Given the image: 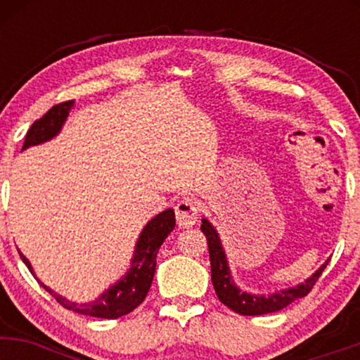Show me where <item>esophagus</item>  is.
Returning a JSON list of instances; mask_svg holds the SVG:
<instances>
[{
    "label": "esophagus",
    "instance_id": "34e87169",
    "mask_svg": "<svg viewBox=\"0 0 360 360\" xmlns=\"http://www.w3.org/2000/svg\"><path fill=\"white\" fill-rule=\"evenodd\" d=\"M176 218L177 225L181 229H189L200 218V206H198L196 201L189 200V198H184L179 203L176 205Z\"/></svg>",
    "mask_w": 360,
    "mask_h": 360
}]
</instances>
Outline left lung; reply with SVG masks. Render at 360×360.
I'll list each match as a JSON object with an SVG mask.
<instances>
[{
  "label": "left lung",
  "instance_id": "8db88e82",
  "mask_svg": "<svg viewBox=\"0 0 360 360\" xmlns=\"http://www.w3.org/2000/svg\"><path fill=\"white\" fill-rule=\"evenodd\" d=\"M201 232L206 235V240H208L210 264H212V283L214 291H217L218 300L225 307H229L235 313H238V315L257 316L266 315V313H274L286 308L292 301L304 298L311 291V288L315 286L318 278H320L326 264H328V260L325 264H321L308 279H304V283L298 284V286L281 289V291L271 292V295H254V292L242 291L235 284L232 272H230L229 260H226V254L223 250L220 235H218L217 229L206 218L201 220Z\"/></svg>",
  "mask_w": 360,
  "mask_h": 360
}]
</instances>
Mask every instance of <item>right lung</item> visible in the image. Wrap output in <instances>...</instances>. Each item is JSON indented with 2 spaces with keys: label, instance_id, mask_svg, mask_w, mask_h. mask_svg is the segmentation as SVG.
I'll use <instances>...</instances> for the list:
<instances>
[{
  "label": "right lung",
  "instance_id": "1",
  "mask_svg": "<svg viewBox=\"0 0 360 360\" xmlns=\"http://www.w3.org/2000/svg\"><path fill=\"white\" fill-rule=\"evenodd\" d=\"M74 106V101H65L59 103V105L52 106L42 118L34 122V125L30 127V130L27 131V137H25L23 148L39 146V143L49 142L56 137L57 134L62 130V125L65 123V120L69 117V111ZM176 226V217L174 210L169 208L164 210L162 213L155 214L150 221L143 226V230L139 235V240L135 243L134 257H131L130 269L125 272L122 279H118L117 283L111 284L108 289L101 292L94 301L89 303H74V301L65 300L64 296L57 295L56 291H52L51 288L45 286V284L35 276L34 267H32L30 260L20 252V257L27 267L30 269L34 278L40 283L45 291H49L64 308L72 309V311L81 313V315H88L94 318H108V320H115L123 315H128L130 311H134L135 308L146 300L148 289H150L152 279H154L155 272V262H157V252H159L160 245L167 238V235L174 230Z\"/></svg>",
  "mask_w": 360,
  "mask_h": 360
}]
</instances>
